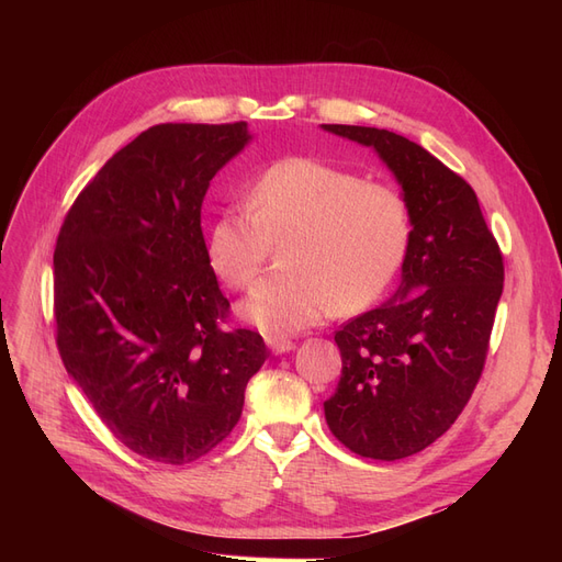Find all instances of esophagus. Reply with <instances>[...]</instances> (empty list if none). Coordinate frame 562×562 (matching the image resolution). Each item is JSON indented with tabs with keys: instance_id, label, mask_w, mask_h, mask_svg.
<instances>
[{
	"instance_id": "esophagus-1",
	"label": "esophagus",
	"mask_w": 562,
	"mask_h": 562,
	"mask_svg": "<svg viewBox=\"0 0 562 562\" xmlns=\"http://www.w3.org/2000/svg\"><path fill=\"white\" fill-rule=\"evenodd\" d=\"M265 342H267L271 353H285V351H291L295 347L293 339H288L283 335H267Z\"/></svg>"
}]
</instances>
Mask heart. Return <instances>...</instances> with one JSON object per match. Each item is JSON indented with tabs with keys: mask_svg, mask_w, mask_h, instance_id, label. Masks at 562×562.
I'll return each mask as SVG.
<instances>
[{
	"mask_svg": "<svg viewBox=\"0 0 562 562\" xmlns=\"http://www.w3.org/2000/svg\"><path fill=\"white\" fill-rule=\"evenodd\" d=\"M413 239V217L394 184L314 157L271 164L252 180L248 206L234 203L209 229L206 258L232 291H246L281 248L288 271L267 277L241 314L269 335L318 326L375 304L396 281Z\"/></svg>",
	"mask_w": 562,
	"mask_h": 562,
	"instance_id": "heart-1",
	"label": "heart"
}]
</instances>
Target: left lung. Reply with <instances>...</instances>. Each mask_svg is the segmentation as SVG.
Wrapping results in <instances>:
<instances>
[{
	"mask_svg": "<svg viewBox=\"0 0 562 562\" xmlns=\"http://www.w3.org/2000/svg\"><path fill=\"white\" fill-rule=\"evenodd\" d=\"M398 178L413 239L394 302L335 333L342 375L323 403L351 452L394 462L443 436L479 384L504 288V258L471 184L398 133L323 124Z\"/></svg>",
	"mask_w": 562,
	"mask_h": 562,
	"instance_id": "1",
	"label": "left lung"
}]
</instances>
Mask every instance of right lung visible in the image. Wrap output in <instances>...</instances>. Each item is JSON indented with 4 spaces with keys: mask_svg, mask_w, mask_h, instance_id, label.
Segmentation results:
<instances>
[{
    "mask_svg": "<svg viewBox=\"0 0 562 562\" xmlns=\"http://www.w3.org/2000/svg\"><path fill=\"white\" fill-rule=\"evenodd\" d=\"M248 124H159L100 168L54 250L56 345L110 434L159 464L196 462L232 434L269 349L225 328L201 203Z\"/></svg>",
    "mask_w": 562,
    "mask_h": 562,
    "instance_id": "obj_1",
    "label": "right lung"
}]
</instances>
